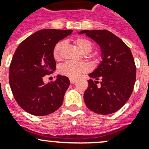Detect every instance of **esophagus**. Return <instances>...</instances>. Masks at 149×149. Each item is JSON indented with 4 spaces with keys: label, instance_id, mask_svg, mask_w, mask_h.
Returning <instances> with one entry per match:
<instances>
[{
    "label": "esophagus",
    "instance_id": "esophagus-1",
    "mask_svg": "<svg viewBox=\"0 0 149 149\" xmlns=\"http://www.w3.org/2000/svg\"><path fill=\"white\" fill-rule=\"evenodd\" d=\"M76 81V79L74 78H70V83L71 84H74Z\"/></svg>",
    "mask_w": 149,
    "mask_h": 149
}]
</instances>
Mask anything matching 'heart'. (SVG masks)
<instances>
[{
	"label": "heart",
	"instance_id": "obj_1",
	"mask_svg": "<svg viewBox=\"0 0 149 149\" xmlns=\"http://www.w3.org/2000/svg\"><path fill=\"white\" fill-rule=\"evenodd\" d=\"M74 44L78 50L84 54H89L93 50V44L89 40L84 37L76 38L73 40ZM65 46L64 42H60L54 46L53 50V56L56 60H60L63 56V51ZM88 70V66L83 63H74L66 62L61 65L59 68V72L61 74L70 78H75L81 74L86 72Z\"/></svg>",
	"mask_w": 149,
	"mask_h": 149
}]
</instances>
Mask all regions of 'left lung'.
<instances>
[{"mask_svg": "<svg viewBox=\"0 0 149 149\" xmlns=\"http://www.w3.org/2000/svg\"><path fill=\"white\" fill-rule=\"evenodd\" d=\"M94 40L102 61L89 76L84 95L86 107L96 113H113L129 99L136 81V65L130 48L121 39L106 30H81Z\"/></svg>", "mask_w": 149, "mask_h": 149, "instance_id": "8db88e82", "label": "left lung"}]
</instances>
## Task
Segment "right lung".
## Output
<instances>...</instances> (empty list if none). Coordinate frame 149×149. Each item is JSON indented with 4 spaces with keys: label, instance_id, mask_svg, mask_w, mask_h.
I'll use <instances>...</instances> for the list:
<instances>
[{
    "label": "right lung",
    "instance_id": "obj_1",
    "mask_svg": "<svg viewBox=\"0 0 149 149\" xmlns=\"http://www.w3.org/2000/svg\"><path fill=\"white\" fill-rule=\"evenodd\" d=\"M72 31L38 30L24 39L15 51L9 72L10 85L17 103L29 113L42 116L61 107L70 85L69 79L57 75L54 82L45 84L42 78L56 69L54 46Z\"/></svg>",
    "mask_w": 149,
    "mask_h": 149
}]
</instances>
